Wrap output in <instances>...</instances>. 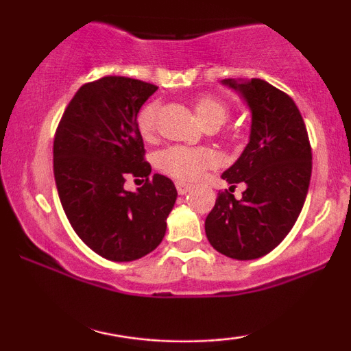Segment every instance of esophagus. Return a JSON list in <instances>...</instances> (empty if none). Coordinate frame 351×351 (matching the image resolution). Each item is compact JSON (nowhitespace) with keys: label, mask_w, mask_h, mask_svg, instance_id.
<instances>
[{"label":"esophagus","mask_w":351,"mask_h":351,"mask_svg":"<svg viewBox=\"0 0 351 351\" xmlns=\"http://www.w3.org/2000/svg\"><path fill=\"white\" fill-rule=\"evenodd\" d=\"M176 189H178L180 195H186L189 189H191V184L186 183V181H176Z\"/></svg>","instance_id":"1"}]
</instances>
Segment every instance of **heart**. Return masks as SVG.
I'll list each match as a JSON object with an SVG mask.
<instances>
[{
  "mask_svg": "<svg viewBox=\"0 0 351 351\" xmlns=\"http://www.w3.org/2000/svg\"><path fill=\"white\" fill-rule=\"evenodd\" d=\"M195 114L198 120L206 127H217L228 120L229 106L224 100L213 97V95H203V97L195 100ZM156 112H158V104L148 102L138 117H136V125L138 130L145 138H150L155 132ZM216 163L215 155L206 148H193V147H175L165 148L156 155V167L160 171L167 173L178 180L193 181L203 176V173Z\"/></svg>",
  "mask_w": 351,
  "mask_h": 351,
  "instance_id": "heart-1",
  "label": "heart"
}]
</instances>
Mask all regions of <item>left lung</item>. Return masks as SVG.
I'll list each match as a JSON object with an SVG mask.
<instances>
[{
  "label": "left lung",
  "instance_id": "left-lung-1",
  "mask_svg": "<svg viewBox=\"0 0 351 351\" xmlns=\"http://www.w3.org/2000/svg\"><path fill=\"white\" fill-rule=\"evenodd\" d=\"M251 112L249 143L223 173L231 188L244 183L243 198L221 193L204 231L217 252L237 261L263 257L295 224L308 193L312 150L295 102L261 79L221 80Z\"/></svg>",
  "mask_w": 351,
  "mask_h": 351
}]
</instances>
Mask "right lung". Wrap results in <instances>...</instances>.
<instances>
[{"label":"right lung","mask_w":351,"mask_h":351,"mask_svg":"<svg viewBox=\"0 0 351 351\" xmlns=\"http://www.w3.org/2000/svg\"><path fill=\"white\" fill-rule=\"evenodd\" d=\"M156 86L110 75L86 84L67 106L54 138V178L72 229L99 256L130 263L158 247L178 193L150 176L136 115ZM147 178L136 192L124 180Z\"/></svg>","instance_id":"obj_1"}]
</instances>
